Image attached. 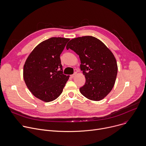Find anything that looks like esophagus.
Returning <instances> with one entry per match:
<instances>
[{"mask_svg":"<svg viewBox=\"0 0 146 146\" xmlns=\"http://www.w3.org/2000/svg\"><path fill=\"white\" fill-rule=\"evenodd\" d=\"M76 73H75L74 74H72V75H70V77H71V78H74L75 76H76Z\"/></svg>","mask_w":146,"mask_h":146,"instance_id":"1","label":"esophagus"}]
</instances>
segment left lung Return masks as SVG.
<instances>
[{"mask_svg":"<svg viewBox=\"0 0 146 146\" xmlns=\"http://www.w3.org/2000/svg\"><path fill=\"white\" fill-rule=\"evenodd\" d=\"M79 56L80 69L85 75V85L81 93L93 101L103 99L112 89L117 73L116 58L99 39L84 36L71 39L66 45Z\"/></svg>","mask_w":146,"mask_h":146,"instance_id":"obj_1","label":"left lung"}]
</instances>
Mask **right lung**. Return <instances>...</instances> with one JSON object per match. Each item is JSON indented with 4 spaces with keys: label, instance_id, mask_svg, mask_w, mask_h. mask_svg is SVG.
<instances>
[{
    "label": "right lung",
    "instance_id": "1",
    "mask_svg": "<svg viewBox=\"0 0 146 146\" xmlns=\"http://www.w3.org/2000/svg\"><path fill=\"white\" fill-rule=\"evenodd\" d=\"M69 38L52 37L38 44L23 66V78L35 98L45 102L60 96L69 78L63 74L60 55Z\"/></svg>",
    "mask_w": 146,
    "mask_h": 146
}]
</instances>
